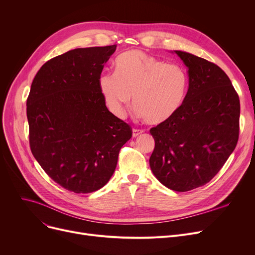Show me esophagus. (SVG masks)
I'll return each instance as SVG.
<instances>
[{"instance_id":"34e87169","label":"esophagus","mask_w":255,"mask_h":255,"mask_svg":"<svg viewBox=\"0 0 255 255\" xmlns=\"http://www.w3.org/2000/svg\"><path fill=\"white\" fill-rule=\"evenodd\" d=\"M143 131L142 130H138V129H133L132 130V136L133 137H136V136H138L139 134H141Z\"/></svg>"}]
</instances>
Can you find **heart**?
Wrapping results in <instances>:
<instances>
[{
  "label": "heart",
  "instance_id": "1",
  "mask_svg": "<svg viewBox=\"0 0 255 255\" xmlns=\"http://www.w3.org/2000/svg\"><path fill=\"white\" fill-rule=\"evenodd\" d=\"M98 87L114 116H124L132 95L135 114L150 125H159L180 111L188 91V74L179 64L129 50L117 58L115 72L100 74Z\"/></svg>",
  "mask_w": 255,
  "mask_h": 255
}]
</instances>
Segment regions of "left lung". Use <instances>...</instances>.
<instances>
[{
  "label": "left lung",
  "instance_id": "left-lung-1",
  "mask_svg": "<svg viewBox=\"0 0 255 255\" xmlns=\"http://www.w3.org/2000/svg\"><path fill=\"white\" fill-rule=\"evenodd\" d=\"M171 52L188 69V91L180 111L150 130V167L168 189L185 192L209 183L234 152L240 100L220 67L189 52Z\"/></svg>",
  "mask_w": 255,
  "mask_h": 255
}]
</instances>
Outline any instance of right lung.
Instances as JSON below:
<instances>
[{"instance_id":"add662e5","label":"right lung","mask_w":255,"mask_h":255,"mask_svg":"<svg viewBox=\"0 0 255 255\" xmlns=\"http://www.w3.org/2000/svg\"><path fill=\"white\" fill-rule=\"evenodd\" d=\"M116 48H75L47 61L26 100L35 159L53 181L75 193L102 188L132 136L130 126L107 110L98 87Z\"/></svg>"}]
</instances>
